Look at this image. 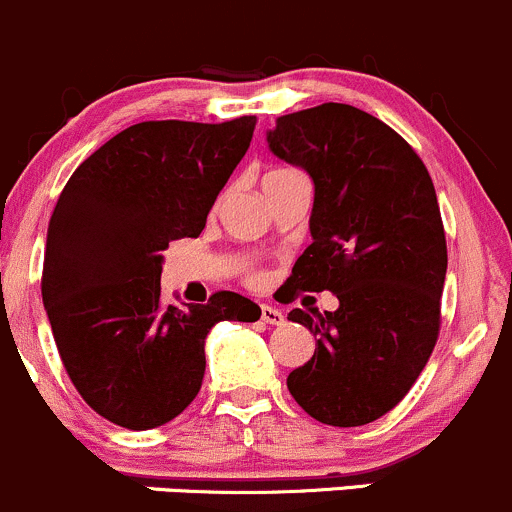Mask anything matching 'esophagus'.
<instances>
[{"mask_svg":"<svg viewBox=\"0 0 512 512\" xmlns=\"http://www.w3.org/2000/svg\"><path fill=\"white\" fill-rule=\"evenodd\" d=\"M261 320L268 325H283V313L278 308H273V305H261Z\"/></svg>","mask_w":512,"mask_h":512,"instance_id":"esophagus-1","label":"esophagus"}]
</instances>
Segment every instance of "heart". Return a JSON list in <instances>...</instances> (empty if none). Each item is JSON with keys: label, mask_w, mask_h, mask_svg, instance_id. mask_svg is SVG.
I'll use <instances>...</instances> for the list:
<instances>
[{"label": "heart", "mask_w": 512, "mask_h": 512, "mask_svg": "<svg viewBox=\"0 0 512 512\" xmlns=\"http://www.w3.org/2000/svg\"><path fill=\"white\" fill-rule=\"evenodd\" d=\"M298 175H300V172L293 170V167H273V170H268L266 175H263V189L276 187V184L286 182V179L298 177Z\"/></svg>", "instance_id": "b5f03b06"}]
</instances>
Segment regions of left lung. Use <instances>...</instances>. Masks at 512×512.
Returning <instances> with one entry per match:
<instances>
[{
  "instance_id": "obj_1",
  "label": "left lung",
  "mask_w": 512,
  "mask_h": 512,
  "mask_svg": "<svg viewBox=\"0 0 512 512\" xmlns=\"http://www.w3.org/2000/svg\"><path fill=\"white\" fill-rule=\"evenodd\" d=\"M268 147L315 184L313 244L283 303L340 300L335 313H288L318 337L288 389L323 424H370L407 397L439 340L449 256L434 182L402 135L345 103L281 115Z\"/></svg>"
}]
</instances>
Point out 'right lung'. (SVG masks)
<instances>
[{
    "label": "right lung",
    "instance_id": "1",
    "mask_svg": "<svg viewBox=\"0 0 512 512\" xmlns=\"http://www.w3.org/2000/svg\"><path fill=\"white\" fill-rule=\"evenodd\" d=\"M254 128L256 115L130 125L63 187L41 295L73 387L113 424L145 431L182 414L202 389L209 330L261 315L254 300L231 291L187 310L160 298L162 251L202 234Z\"/></svg>",
    "mask_w": 512,
    "mask_h": 512
}]
</instances>
